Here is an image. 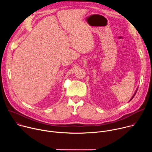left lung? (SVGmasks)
<instances>
[{"mask_svg":"<svg viewBox=\"0 0 152 152\" xmlns=\"http://www.w3.org/2000/svg\"><path fill=\"white\" fill-rule=\"evenodd\" d=\"M137 91H136V92H135V94H134V96H133V97H132V99H131V100H132V99H133V97H134V96H135V94H136V93H137Z\"/></svg>","mask_w":152,"mask_h":152,"instance_id":"1","label":"left lung"}]
</instances>
